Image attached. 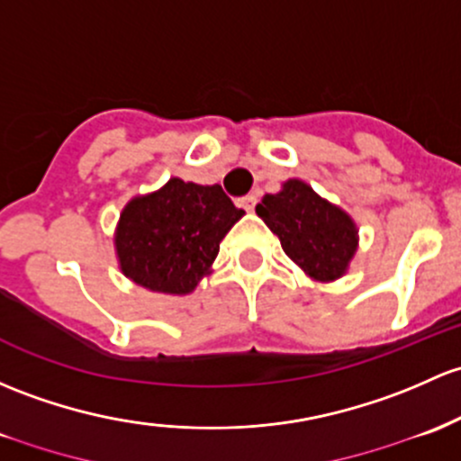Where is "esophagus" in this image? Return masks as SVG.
Here are the masks:
<instances>
[{
  "label": "esophagus",
  "instance_id": "1",
  "mask_svg": "<svg viewBox=\"0 0 461 461\" xmlns=\"http://www.w3.org/2000/svg\"><path fill=\"white\" fill-rule=\"evenodd\" d=\"M256 203H258V198H256L254 194H247V196L240 198V207H243V210H247V212H254Z\"/></svg>",
  "mask_w": 461,
  "mask_h": 461
}]
</instances>
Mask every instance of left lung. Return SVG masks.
Listing matches in <instances>:
<instances>
[{
	"label": "left lung",
	"instance_id": "left-lung-1",
	"mask_svg": "<svg viewBox=\"0 0 461 461\" xmlns=\"http://www.w3.org/2000/svg\"><path fill=\"white\" fill-rule=\"evenodd\" d=\"M256 214L312 280L333 283L348 271L360 240L356 221L304 181L289 178L280 192L265 194Z\"/></svg>",
	"mask_w": 461,
	"mask_h": 461
}]
</instances>
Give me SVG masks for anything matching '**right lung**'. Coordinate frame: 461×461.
<instances>
[{
    "instance_id": "1",
    "label": "right lung",
    "mask_w": 461,
    "mask_h": 461,
    "mask_svg": "<svg viewBox=\"0 0 461 461\" xmlns=\"http://www.w3.org/2000/svg\"><path fill=\"white\" fill-rule=\"evenodd\" d=\"M243 216L221 185L172 176L125 203L114 230L119 269L148 292L190 294L212 274L221 240Z\"/></svg>"
}]
</instances>
